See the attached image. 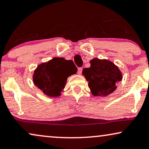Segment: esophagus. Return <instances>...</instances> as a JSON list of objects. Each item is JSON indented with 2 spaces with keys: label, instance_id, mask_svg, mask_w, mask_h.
<instances>
[{
  "label": "esophagus",
  "instance_id": "esophagus-1",
  "mask_svg": "<svg viewBox=\"0 0 149 149\" xmlns=\"http://www.w3.org/2000/svg\"><path fill=\"white\" fill-rule=\"evenodd\" d=\"M82 71V67H79L78 69V74H81Z\"/></svg>",
  "mask_w": 149,
  "mask_h": 149
}]
</instances>
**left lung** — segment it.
<instances>
[{
  "instance_id": "8db88e82",
  "label": "left lung",
  "mask_w": 149,
  "mask_h": 149,
  "mask_svg": "<svg viewBox=\"0 0 149 149\" xmlns=\"http://www.w3.org/2000/svg\"><path fill=\"white\" fill-rule=\"evenodd\" d=\"M82 74L95 96L110 95L116 90V83L122 79L119 69L114 63L97 58L91 61V67L83 69Z\"/></svg>"
}]
</instances>
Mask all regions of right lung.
<instances>
[{"mask_svg": "<svg viewBox=\"0 0 149 149\" xmlns=\"http://www.w3.org/2000/svg\"><path fill=\"white\" fill-rule=\"evenodd\" d=\"M77 71L72 61L54 58L37 67L33 76V82L47 96H59L65 88L67 78Z\"/></svg>", "mask_w": 149, "mask_h": 149, "instance_id": "1", "label": "right lung"}]
</instances>
